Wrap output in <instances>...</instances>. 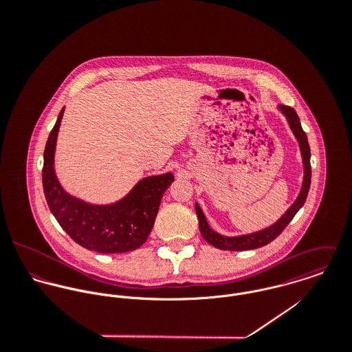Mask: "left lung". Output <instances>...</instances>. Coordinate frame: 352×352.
<instances>
[{"label":"left lung","mask_w":352,"mask_h":352,"mask_svg":"<svg viewBox=\"0 0 352 352\" xmlns=\"http://www.w3.org/2000/svg\"><path fill=\"white\" fill-rule=\"evenodd\" d=\"M278 109L285 115L290 130L293 131L296 140L298 141L300 151H301L302 164H303V182H302L301 191L298 198L296 201L287 208V211L271 226L261 229L258 232H253L248 234H241V236H223L215 230H212L206 219V215L201 211L199 203H195V210L197 215L199 219V229H201V237L211 244L212 247L223 251H250V250H256L260 247H264L274 241L282 232L283 229L290 223V221L294 218V215L298 212V210L303 206V203L307 198V192L310 188V179H311V169H310V148L307 144V137L305 131L302 130L301 122L300 118L296 112L294 108L287 107V105H278Z\"/></svg>","instance_id":"1"}]
</instances>
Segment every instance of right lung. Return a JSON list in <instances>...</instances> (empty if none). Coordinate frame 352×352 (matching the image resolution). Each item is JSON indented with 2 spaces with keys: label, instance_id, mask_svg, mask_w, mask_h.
<instances>
[{
  "label": "right lung",
  "instance_id": "add662e5",
  "mask_svg": "<svg viewBox=\"0 0 352 352\" xmlns=\"http://www.w3.org/2000/svg\"><path fill=\"white\" fill-rule=\"evenodd\" d=\"M65 107L51 130L43 154V191L60 228L81 247L99 253L138 250L151 234L161 198L175 180L170 172L140 180L122 199L95 204L73 197L60 186L54 162Z\"/></svg>",
  "mask_w": 352,
  "mask_h": 352
}]
</instances>
